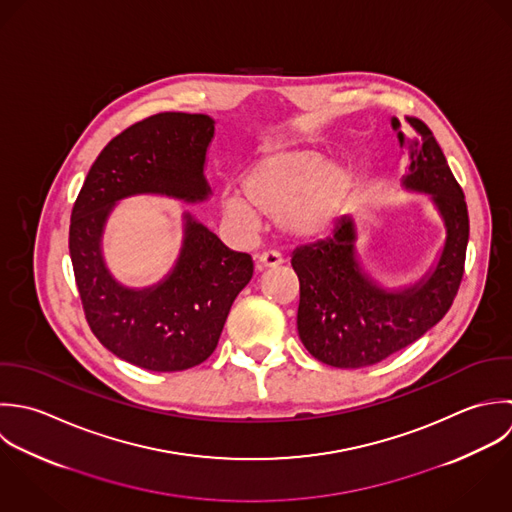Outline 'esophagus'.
I'll list each match as a JSON object with an SVG mask.
<instances>
[{"instance_id":"1","label":"esophagus","mask_w":512,"mask_h":512,"mask_svg":"<svg viewBox=\"0 0 512 512\" xmlns=\"http://www.w3.org/2000/svg\"><path fill=\"white\" fill-rule=\"evenodd\" d=\"M282 264V256L278 252H264L258 256V268L260 270H270Z\"/></svg>"}]
</instances>
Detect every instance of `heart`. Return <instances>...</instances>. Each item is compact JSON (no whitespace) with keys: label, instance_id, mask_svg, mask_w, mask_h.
Masks as SVG:
<instances>
[{"label":"heart","instance_id":"1","mask_svg":"<svg viewBox=\"0 0 512 512\" xmlns=\"http://www.w3.org/2000/svg\"><path fill=\"white\" fill-rule=\"evenodd\" d=\"M357 176L351 167L328 161L314 145L282 143L268 149L242 178V192L220 196L226 218L252 228L256 212L278 216L284 234L316 240L334 230L353 192Z\"/></svg>","mask_w":512,"mask_h":512}]
</instances>
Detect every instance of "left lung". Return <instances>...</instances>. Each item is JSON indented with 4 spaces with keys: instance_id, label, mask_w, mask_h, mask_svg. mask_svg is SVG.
I'll return each mask as SVG.
<instances>
[{
    "instance_id": "obj_1",
    "label": "left lung",
    "mask_w": 512,
    "mask_h": 512,
    "mask_svg": "<svg viewBox=\"0 0 512 512\" xmlns=\"http://www.w3.org/2000/svg\"><path fill=\"white\" fill-rule=\"evenodd\" d=\"M407 121L413 139L391 119L399 145L409 151L401 186L431 198L445 224V242L429 272L401 288H385L363 270L351 216L341 218L330 238L294 250L298 334L316 359L332 367H367L419 340L449 312L463 280L469 242L465 194L429 127L413 117Z\"/></svg>"
}]
</instances>
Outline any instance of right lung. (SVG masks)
<instances>
[{
    "instance_id": "obj_1",
    "label": "right lung",
    "mask_w": 512,
    "mask_h": 512,
    "mask_svg": "<svg viewBox=\"0 0 512 512\" xmlns=\"http://www.w3.org/2000/svg\"><path fill=\"white\" fill-rule=\"evenodd\" d=\"M212 137L208 115L159 113L135 123L101 151L71 212L69 254L89 328L111 353L149 371H182L212 355L254 264L184 212L171 272L153 286L129 288L105 264V224L119 200L137 194L208 200Z\"/></svg>"
}]
</instances>
